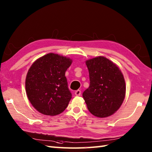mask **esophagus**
I'll return each mask as SVG.
<instances>
[{
    "label": "esophagus",
    "instance_id": "obj_1",
    "mask_svg": "<svg viewBox=\"0 0 152 152\" xmlns=\"http://www.w3.org/2000/svg\"><path fill=\"white\" fill-rule=\"evenodd\" d=\"M75 95L76 96H80L81 95V91H80V90H77V91H76L75 92Z\"/></svg>",
    "mask_w": 152,
    "mask_h": 152
}]
</instances>
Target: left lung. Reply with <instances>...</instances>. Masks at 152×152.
Returning a JSON list of instances; mask_svg holds the SVG:
<instances>
[{"instance_id":"1","label":"left lung","mask_w":152,"mask_h":152,"mask_svg":"<svg viewBox=\"0 0 152 152\" xmlns=\"http://www.w3.org/2000/svg\"><path fill=\"white\" fill-rule=\"evenodd\" d=\"M90 85L83 93L89 111L98 118L110 116L120 108L125 96L124 75L119 68L103 56L87 60Z\"/></svg>"}]
</instances>
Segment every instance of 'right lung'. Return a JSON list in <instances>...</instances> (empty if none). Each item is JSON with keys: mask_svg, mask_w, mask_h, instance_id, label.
I'll list each match as a JSON object with an SVG mask.
<instances>
[{"mask_svg": "<svg viewBox=\"0 0 152 152\" xmlns=\"http://www.w3.org/2000/svg\"><path fill=\"white\" fill-rule=\"evenodd\" d=\"M72 60L53 53L38 58L28 69L25 79L27 97L41 114L56 115L62 113L72 98L65 72Z\"/></svg>", "mask_w": 152, "mask_h": 152, "instance_id": "obj_1", "label": "right lung"}]
</instances>
